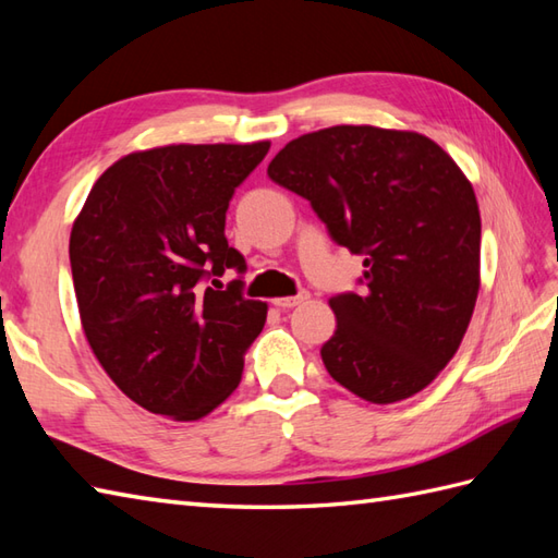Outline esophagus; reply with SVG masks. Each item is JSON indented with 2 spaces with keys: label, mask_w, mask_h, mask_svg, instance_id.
<instances>
[{
  "label": "esophagus",
  "mask_w": 558,
  "mask_h": 558,
  "mask_svg": "<svg viewBox=\"0 0 558 558\" xmlns=\"http://www.w3.org/2000/svg\"><path fill=\"white\" fill-rule=\"evenodd\" d=\"M304 300H310V292H306V290L298 292V294H294V298H278V300H272V304H276L278 310H292V306L302 304Z\"/></svg>",
  "instance_id": "34e87169"
}]
</instances>
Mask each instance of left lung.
<instances>
[{
    "mask_svg": "<svg viewBox=\"0 0 558 558\" xmlns=\"http://www.w3.org/2000/svg\"><path fill=\"white\" fill-rule=\"evenodd\" d=\"M268 177L364 256V290L330 298L328 374L376 405L420 393L460 348L480 292L482 220L468 177L432 138L366 124L290 141Z\"/></svg>",
    "mask_w": 558,
    "mask_h": 558,
    "instance_id": "8db88e82",
    "label": "left lung"
}]
</instances>
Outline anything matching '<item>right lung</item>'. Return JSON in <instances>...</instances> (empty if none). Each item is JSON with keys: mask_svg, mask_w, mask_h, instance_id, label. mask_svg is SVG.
I'll return each instance as SVG.
<instances>
[{"mask_svg": "<svg viewBox=\"0 0 558 558\" xmlns=\"http://www.w3.org/2000/svg\"><path fill=\"white\" fill-rule=\"evenodd\" d=\"M268 148L129 153L93 184L71 228L83 333L117 388L148 412L201 420L240 386L268 306L244 298L242 278L228 288L216 278L246 270L225 236V213Z\"/></svg>", "mask_w": 558, "mask_h": 558, "instance_id": "add662e5", "label": "right lung"}]
</instances>
